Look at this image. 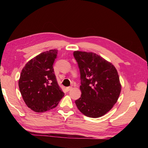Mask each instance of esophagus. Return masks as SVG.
<instances>
[{
  "mask_svg": "<svg viewBox=\"0 0 148 148\" xmlns=\"http://www.w3.org/2000/svg\"><path fill=\"white\" fill-rule=\"evenodd\" d=\"M71 89H72V87H71V86L66 87V91H69L70 90H71Z\"/></svg>",
  "mask_w": 148,
  "mask_h": 148,
  "instance_id": "esophagus-1",
  "label": "esophagus"
}]
</instances>
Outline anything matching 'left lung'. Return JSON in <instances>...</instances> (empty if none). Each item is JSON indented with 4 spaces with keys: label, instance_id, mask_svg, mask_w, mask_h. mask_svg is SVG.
<instances>
[{
    "label": "left lung",
    "instance_id": "8db88e82",
    "mask_svg": "<svg viewBox=\"0 0 148 148\" xmlns=\"http://www.w3.org/2000/svg\"><path fill=\"white\" fill-rule=\"evenodd\" d=\"M73 56L80 71L82 91L75 104L87 117H102L119 99L121 84L117 71L111 63L94 52L77 51Z\"/></svg>",
    "mask_w": 148,
    "mask_h": 148
}]
</instances>
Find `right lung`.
Wrapping results in <instances>:
<instances>
[{
    "mask_svg": "<svg viewBox=\"0 0 148 148\" xmlns=\"http://www.w3.org/2000/svg\"><path fill=\"white\" fill-rule=\"evenodd\" d=\"M57 52L52 49L41 53L27 62L21 70L20 91L26 106L36 112L55 108L64 96L53 69Z\"/></svg>",
    "mask_w": 148,
    "mask_h": 148,
    "instance_id": "right-lung-1",
    "label": "right lung"
}]
</instances>
